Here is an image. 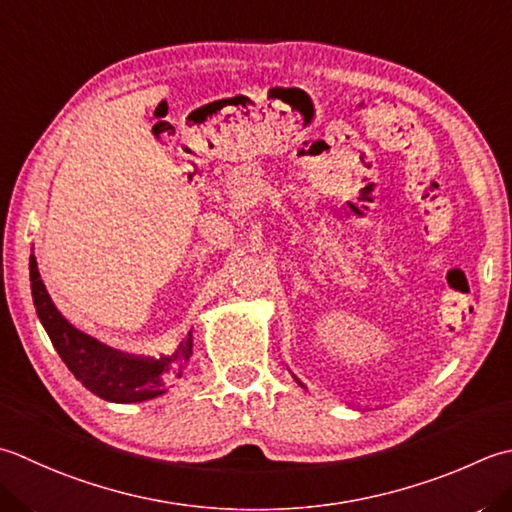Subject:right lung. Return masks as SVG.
<instances>
[{"label": "right lung", "instance_id": "add662e5", "mask_svg": "<svg viewBox=\"0 0 512 512\" xmlns=\"http://www.w3.org/2000/svg\"><path fill=\"white\" fill-rule=\"evenodd\" d=\"M28 268L39 322L46 328L62 362L90 393L115 404L146 402V399L164 395L175 379L184 375L190 355H193V330H188L184 342L177 346L173 355H162L157 359L124 355L68 324V319L59 313L50 299L33 255H30Z\"/></svg>", "mask_w": 512, "mask_h": 512}]
</instances>
